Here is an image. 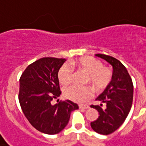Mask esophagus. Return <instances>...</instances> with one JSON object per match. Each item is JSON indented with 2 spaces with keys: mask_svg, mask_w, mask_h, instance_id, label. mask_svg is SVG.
Returning a JSON list of instances; mask_svg holds the SVG:
<instances>
[{
  "mask_svg": "<svg viewBox=\"0 0 146 146\" xmlns=\"http://www.w3.org/2000/svg\"><path fill=\"white\" fill-rule=\"evenodd\" d=\"M79 108L80 109H88L89 106L88 105H79Z\"/></svg>",
  "mask_w": 146,
  "mask_h": 146,
  "instance_id": "obj_1",
  "label": "esophagus"
}]
</instances>
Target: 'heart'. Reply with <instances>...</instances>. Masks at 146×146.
<instances>
[{"label":"heart","mask_w":146,"mask_h":146,"mask_svg":"<svg viewBox=\"0 0 146 146\" xmlns=\"http://www.w3.org/2000/svg\"><path fill=\"white\" fill-rule=\"evenodd\" d=\"M73 65L80 71L88 75L87 83L97 92H102L108 87L112 80V72L108 67H104L102 62L92 57H84L77 59ZM59 82L63 85L70 84L73 77V70L71 66L63 65L58 73ZM67 99L76 103H84L92 96V89L89 87H78L73 85L64 91Z\"/></svg>","instance_id":"b5f03b06"}]
</instances>
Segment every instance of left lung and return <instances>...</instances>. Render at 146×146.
Returning a JSON list of instances; mask_svg holds the SVG:
<instances>
[{
	"label": "left lung",
	"instance_id": "1",
	"mask_svg": "<svg viewBox=\"0 0 146 146\" xmlns=\"http://www.w3.org/2000/svg\"><path fill=\"white\" fill-rule=\"evenodd\" d=\"M113 67L112 80L109 86L100 95L96 100L106 104L104 109L99 105H91L96 109L99 117L91 123V127L96 133L108 135L119 129L126 120L133 103V85L130 74L118 59L111 56L97 54Z\"/></svg>",
	"mask_w": 146,
	"mask_h": 146
}]
</instances>
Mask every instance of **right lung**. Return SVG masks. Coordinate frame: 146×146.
I'll use <instances>...</instances> for the list:
<instances>
[{
	"instance_id": "1",
	"label": "right lung",
	"mask_w": 146,
	"mask_h": 146,
	"mask_svg": "<svg viewBox=\"0 0 146 146\" xmlns=\"http://www.w3.org/2000/svg\"><path fill=\"white\" fill-rule=\"evenodd\" d=\"M66 60L42 58L27 66L20 78L19 101L25 117L35 128L56 134L67 126L71 112L78 105L66 100L53 105L62 92L58 73Z\"/></svg>"
}]
</instances>
